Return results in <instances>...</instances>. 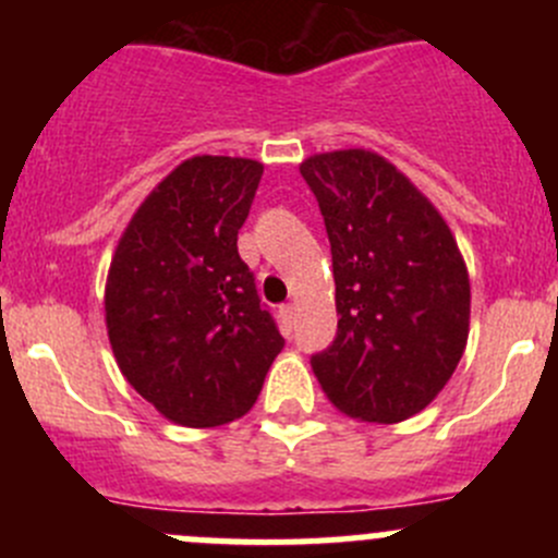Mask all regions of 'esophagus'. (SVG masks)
I'll return each mask as SVG.
<instances>
[{
  "instance_id": "1",
  "label": "esophagus",
  "mask_w": 558,
  "mask_h": 558,
  "mask_svg": "<svg viewBox=\"0 0 558 558\" xmlns=\"http://www.w3.org/2000/svg\"><path fill=\"white\" fill-rule=\"evenodd\" d=\"M280 324H283L286 335H291V331H294V324H296V307L294 305L280 307Z\"/></svg>"
}]
</instances>
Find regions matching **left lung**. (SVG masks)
I'll return each mask as SVG.
<instances>
[{"label":"left lung","mask_w":558,"mask_h":558,"mask_svg":"<svg viewBox=\"0 0 558 558\" xmlns=\"http://www.w3.org/2000/svg\"><path fill=\"white\" fill-rule=\"evenodd\" d=\"M335 269L337 337L311 359L340 413L399 424L451 380L470 335V275L446 218L375 150L307 156Z\"/></svg>","instance_id":"1"}]
</instances>
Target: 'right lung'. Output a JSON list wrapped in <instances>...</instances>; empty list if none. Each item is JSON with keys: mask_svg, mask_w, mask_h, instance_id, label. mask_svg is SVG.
Instances as JSON below:
<instances>
[{"mask_svg": "<svg viewBox=\"0 0 558 558\" xmlns=\"http://www.w3.org/2000/svg\"><path fill=\"white\" fill-rule=\"evenodd\" d=\"M262 172L240 156L180 161L134 210L112 253V356L172 424L210 429L243 418L283 351L238 253Z\"/></svg>", "mask_w": 558, "mask_h": 558, "instance_id": "add662e5", "label": "right lung"}]
</instances>
